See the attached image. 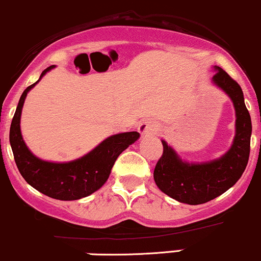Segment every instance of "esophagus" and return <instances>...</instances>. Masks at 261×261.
Returning <instances> with one entry per match:
<instances>
[{
  "mask_svg": "<svg viewBox=\"0 0 261 261\" xmlns=\"http://www.w3.org/2000/svg\"><path fill=\"white\" fill-rule=\"evenodd\" d=\"M157 127H159V126H157L156 122L147 120V121L141 122V124L139 125V133L141 134L142 136H150L156 133Z\"/></svg>",
  "mask_w": 261,
  "mask_h": 261,
  "instance_id": "34e87169",
  "label": "esophagus"
}]
</instances>
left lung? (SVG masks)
I'll use <instances>...</instances> for the list:
<instances>
[{
    "label": "left lung",
    "mask_w": 261,
    "mask_h": 261,
    "mask_svg": "<svg viewBox=\"0 0 261 261\" xmlns=\"http://www.w3.org/2000/svg\"><path fill=\"white\" fill-rule=\"evenodd\" d=\"M212 82L222 89L236 109V137L231 147L220 159L203 163L182 161L171 146L162 140L163 153L153 171L157 187L171 198L187 204H202L217 198L233 187L242 177L250 153L251 119L240 85L222 68Z\"/></svg>",
    "instance_id": "1"
}]
</instances>
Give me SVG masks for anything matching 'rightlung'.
Masks as SVG:
<instances>
[{"mask_svg":"<svg viewBox=\"0 0 261 261\" xmlns=\"http://www.w3.org/2000/svg\"><path fill=\"white\" fill-rule=\"evenodd\" d=\"M53 68L54 65H50L43 70L38 82ZM38 82L30 85L22 93L11 122L10 144L17 168L28 185L50 198L75 200L90 196L108 181L119 154L134 144L140 137V134L137 131L116 134L104 140L85 156L70 162L43 161L28 150L19 126L25 96Z\"/></svg>","mask_w":261,"mask_h":261,"instance_id":"obj_1","label":"right lung"}]
</instances>
